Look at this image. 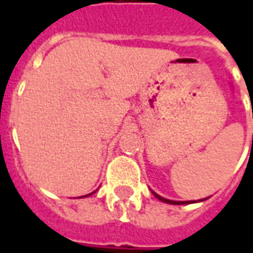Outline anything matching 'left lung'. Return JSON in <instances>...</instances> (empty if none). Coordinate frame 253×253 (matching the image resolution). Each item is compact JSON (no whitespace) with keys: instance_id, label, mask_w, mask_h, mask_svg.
I'll return each mask as SVG.
<instances>
[{"instance_id":"1","label":"left lung","mask_w":253,"mask_h":253,"mask_svg":"<svg viewBox=\"0 0 253 253\" xmlns=\"http://www.w3.org/2000/svg\"><path fill=\"white\" fill-rule=\"evenodd\" d=\"M153 192V191H152ZM153 195L157 198V199H160L161 202H165V203H169V205H187V203H194L195 201H184V202H179V201H170V199H167V198H163V196L157 195L156 192H153ZM202 201V199H201Z\"/></svg>"}]
</instances>
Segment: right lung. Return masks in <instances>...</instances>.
Listing matches in <instances>:
<instances>
[{"label": "right lung", "instance_id": "right-lung-1", "mask_svg": "<svg viewBox=\"0 0 253 253\" xmlns=\"http://www.w3.org/2000/svg\"><path fill=\"white\" fill-rule=\"evenodd\" d=\"M92 194H93V192H92ZM92 194H88V195H84L83 198H85V196H89V195H92Z\"/></svg>", "mask_w": 253, "mask_h": 253}]
</instances>
